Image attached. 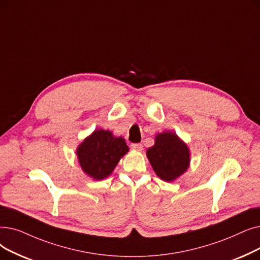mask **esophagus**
Returning <instances> with one entry per match:
<instances>
[{
    "label": "esophagus",
    "mask_w": 260,
    "mask_h": 260,
    "mask_svg": "<svg viewBox=\"0 0 260 260\" xmlns=\"http://www.w3.org/2000/svg\"><path fill=\"white\" fill-rule=\"evenodd\" d=\"M131 146H132L133 150L142 151V144H141V143H133Z\"/></svg>",
    "instance_id": "esophagus-1"
}]
</instances>
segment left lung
<instances>
[{"mask_svg": "<svg viewBox=\"0 0 260 260\" xmlns=\"http://www.w3.org/2000/svg\"><path fill=\"white\" fill-rule=\"evenodd\" d=\"M154 172L165 182H174L190 166V150L174 132L166 131L155 136V143L146 150Z\"/></svg>", "mask_w": 260, "mask_h": 260, "instance_id": "8db88e82", "label": "left lung"}]
</instances>
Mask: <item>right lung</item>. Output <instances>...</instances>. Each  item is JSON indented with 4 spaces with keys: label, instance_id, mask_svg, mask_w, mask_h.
<instances>
[{
    "label": "right lung",
    "instance_id": "1",
    "mask_svg": "<svg viewBox=\"0 0 260 260\" xmlns=\"http://www.w3.org/2000/svg\"><path fill=\"white\" fill-rule=\"evenodd\" d=\"M125 140L108 129H94L78 144L76 156L83 172L95 180L108 177L128 152Z\"/></svg>",
    "mask_w": 260,
    "mask_h": 260
}]
</instances>
